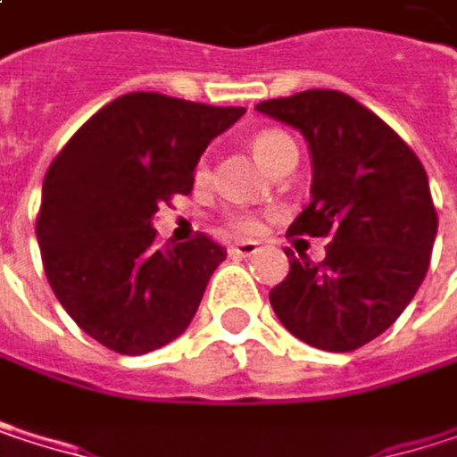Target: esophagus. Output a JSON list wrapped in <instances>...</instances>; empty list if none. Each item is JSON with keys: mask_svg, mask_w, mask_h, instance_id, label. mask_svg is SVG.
I'll return each mask as SVG.
<instances>
[{"mask_svg": "<svg viewBox=\"0 0 457 457\" xmlns=\"http://www.w3.org/2000/svg\"><path fill=\"white\" fill-rule=\"evenodd\" d=\"M259 251V243L256 240H237L229 245V253L232 256H253Z\"/></svg>", "mask_w": 457, "mask_h": 457, "instance_id": "34e87169", "label": "esophagus"}]
</instances>
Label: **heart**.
Here are the masks:
<instances>
[{"label": "heart", "mask_w": 457, "mask_h": 457, "mask_svg": "<svg viewBox=\"0 0 457 457\" xmlns=\"http://www.w3.org/2000/svg\"><path fill=\"white\" fill-rule=\"evenodd\" d=\"M251 147H253V155H256L267 169L275 166V161L283 158L286 153L296 150L294 139L288 137V135H283V132H275V129L259 132V135L253 137V142H251ZM204 174H206V166L198 163V177H204ZM228 222L229 228L235 229V232H240V235H253V232L259 229V217L251 214V212H232V214H228Z\"/></svg>", "instance_id": "obj_1"}]
</instances>
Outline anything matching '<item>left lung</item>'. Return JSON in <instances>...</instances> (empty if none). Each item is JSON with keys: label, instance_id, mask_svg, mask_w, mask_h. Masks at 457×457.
Listing matches in <instances>:
<instances>
[{"label": "left lung", "instance_id": "1", "mask_svg": "<svg viewBox=\"0 0 457 457\" xmlns=\"http://www.w3.org/2000/svg\"><path fill=\"white\" fill-rule=\"evenodd\" d=\"M256 111L310 142L312 201L288 235L330 240L318 264L286 253L291 270L270 304L310 346L360 349L403 315L426 278L436 235L426 169L389 124L344 92L307 89Z\"/></svg>", "mask_w": 457, "mask_h": 457}]
</instances>
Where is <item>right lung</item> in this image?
I'll use <instances>...</instances> for the list:
<instances>
[{"label": "right lung", "mask_w": 457, "mask_h": 457, "mask_svg": "<svg viewBox=\"0 0 457 457\" xmlns=\"http://www.w3.org/2000/svg\"><path fill=\"white\" fill-rule=\"evenodd\" d=\"M243 113L129 92L100 108L49 163L37 217L46 280L103 346L145 354L190 325L228 248L204 232L158 248L153 214L193 190L201 153Z\"/></svg>", "instance_id": "1"}]
</instances>
